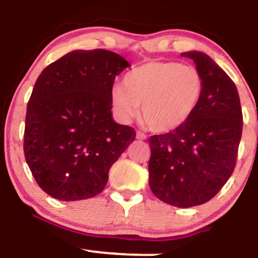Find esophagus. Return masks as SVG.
Listing matches in <instances>:
<instances>
[{
	"mask_svg": "<svg viewBox=\"0 0 258 258\" xmlns=\"http://www.w3.org/2000/svg\"><path fill=\"white\" fill-rule=\"evenodd\" d=\"M136 139H139V140H146L147 139V136L144 134V133H141V132H138L136 133Z\"/></svg>",
	"mask_w": 258,
	"mask_h": 258,
	"instance_id": "1",
	"label": "esophagus"
}]
</instances>
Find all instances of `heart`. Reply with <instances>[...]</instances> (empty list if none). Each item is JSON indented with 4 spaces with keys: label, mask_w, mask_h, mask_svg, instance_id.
Listing matches in <instances>:
<instances>
[{
    "label": "heart",
    "mask_w": 258,
    "mask_h": 258,
    "mask_svg": "<svg viewBox=\"0 0 258 258\" xmlns=\"http://www.w3.org/2000/svg\"><path fill=\"white\" fill-rule=\"evenodd\" d=\"M123 87L112 88L111 102L122 119H130L141 105V118L158 133L177 129L192 116L204 90L199 70L177 61H148L130 70Z\"/></svg>",
    "instance_id": "obj_1"
}]
</instances>
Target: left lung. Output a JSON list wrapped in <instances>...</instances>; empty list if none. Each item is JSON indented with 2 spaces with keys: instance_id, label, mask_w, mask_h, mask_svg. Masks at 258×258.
<instances>
[{
  "instance_id": "obj_1",
  "label": "left lung",
  "mask_w": 258,
  "mask_h": 258,
  "mask_svg": "<svg viewBox=\"0 0 258 258\" xmlns=\"http://www.w3.org/2000/svg\"><path fill=\"white\" fill-rule=\"evenodd\" d=\"M204 81L198 106L186 123L148 139V183L162 202L192 208L214 198L235 168L243 113L234 82L202 51L181 53Z\"/></svg>"
}]
</instances>
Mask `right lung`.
I'll return each mask as SVG.
<instances>
[{
	"instance_id": "right-lung-1",
	"label": "right lung",
	"mask_w": 258,
	"mask_h": 258,
	"mask_svg": "<svg viewBox=\"0 0 258 258\" xmlns=\"http://www.w3.org/2000/svg\"><path fill=\"white\" fill-rule=\"evenodd\" d=\"M129 66L110 50H74L38 76L26 108L24 154L47 195L82 201L105 188L112 164L136 136L111 112L114 78Z\"/></svg>"
}]
</instances>
